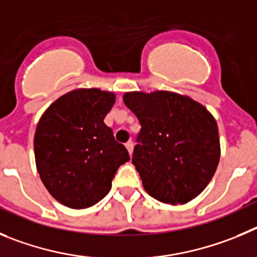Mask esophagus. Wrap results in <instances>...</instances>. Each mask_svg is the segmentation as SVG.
Segmentation results:
<instances>
[{"instance_id": "34e87169", "label": "esophagus", "mask_w": 257, "mask_h": 257, "mask_svg": "<svg viewBox=\"0 0 257 257\" xmlns=\"http://www.w3.org/2000/svg\"><path fill=\"white\" fill-rule=\"evenodd\" d=\"M125 147H126V150H128L129 155H132V154H133V147H134V145H133V142H132V141H129V142L126 143V145H125Z\"/></svg>"}]
</instances>
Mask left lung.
Listing matches in <instances>:
<instances>
[{"label": "left lung", "instance_id": "left-lung-1", "mask_svg": "<svg viewBox=\"0 0 257 257\" xmlns=\"http://www.w3.org/2000/svg\"><path fill=\"white\" fill-rule=\"evenodd\" d=\"M123 101L142 126L132 163L146 192L170 205L197 197L220 159L211 112L191 97L169 91L126 92Z\"/></svg>", "mask_w": 257, "mask_h": 257}]
</instances>
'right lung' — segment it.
<instances>
[{"label":"right lung","mask_w":257,"mask_h":257,"mask_svg":"<svg viewBox=\"0 0 257 257\" xmlns=\"http://www.w3.org/2000/svg\"><path fill=\"white\" fill-rule=\"evenodd\" d=\"M115 97L98 88L74 89L51 103L37 124V170L50 195L65 206L100 202L119 166L131 159L103 123Z\"/></svg>","instance_id":"add662e5"}]
</instances>
